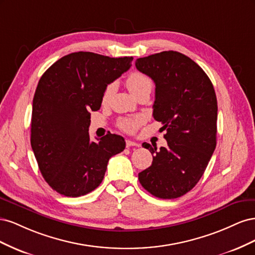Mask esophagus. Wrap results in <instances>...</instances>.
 I'll return each mask as SVG.
<instances>
[{"label":"esophagus","mask_w":255,"mask_h":255,"mask_svg":"<svg viewBox=\"0 0 255 255\" xmlns=\"http://www.w3.org/2000/svg\"><path fill=\"white\" fill-rule=\"evenodd\" d=\"M126 144H127L128 148H129V146H140V143H138V142L133 141V140H129V139H128L126 141Z\"/></svg>","instance_id":"esophagus-1"}]
</instances>
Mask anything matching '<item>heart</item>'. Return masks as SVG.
Listing matches in <instances>:
<instances>
[{"mask_svg":"<svg viewBox=\"0 0 255 255\" xmlns=\"http://www.w3.org/2000/svg\"><path fill=\"white\" fill-rule=\"evenodd\" d=\"M127 87L129 90V92L132 95L136 94L137 91H139L145 87H151L152 86V82L151 79L148 75H145L141 72H132L130 73L126 81ZM111 90L112 87L109 86L103 94V101H107V99L110 98L111 95ZM144 122V118L142 116L136 115V116H130V117L127 118H122L118 122V127L125 130L127 133H134L136 130L139 128V127Z\"/></svg>","mask_w":255,"mask_h":255,"instance_id":"1","label":"heart"}]
</instances>
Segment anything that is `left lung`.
Instances as JSON below:
<instances>
[{
    "mask_svg": "<svg viewBox=\"0 0 255 255\" xmlns=\"http://www.w3.org/2000/svg\"><path fill=\"white\" fill-rule=\"evenodd\" d=\"M135 65L155 83L153 117L164 125L168 143L159 150L142 143L154 156L138 179L154 197L179 198L196 186L216 148L214 86L201 67L175 51L138 58Z\"/></svg>",
    "mask_w": 255,
    "mask_h": 255,
    "instance_id": "obj_1",
    "label": "left lung"
}]
</instances>
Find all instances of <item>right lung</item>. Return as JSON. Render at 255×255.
Listing matches in <instances>:
<instances>
[{"label": "right lung", "instance_id": "add662e5", "mask_svg": "<svg viewBox=\"0 0 255 255\" xmlns=\"http://www.w3.org/2000/svg\"><path fill=\"white\" fill-rule=\"evenodd\" d=\"M133 57L75 52L45 71L33 100L30 145L52 189L81 197L101 184L107 163L126 148L125 138L107 134L91 141L90 112L100 110L107 85L132 66Z\"/></svg>", "mask_w": 255, "mask_h": 255}]
</instances>
